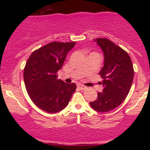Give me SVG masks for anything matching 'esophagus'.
<instances>
[{"instance_id":"1","label":"esophagus","mask_w":150,"mask_h":150,"mask_svg":"<svg viewBox=\"0 0 150 150\" xmlns=\"http://www.w3.org/2000/svg\"><path fill=\"white\" fill-rule=\"evenodd\" d=\"M77 87H78L79 89H81V90H85V89H86V86H85L83 85L80 84V83L77 85Z\"/></svg>"}]
</instances>
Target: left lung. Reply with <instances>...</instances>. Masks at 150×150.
<instances>
[{
    "label": "left lung",
    "mask_w": 150,
    "mask_h": 150,
    "mask_svg": "<svg viewBox=\"0 0 150 150\" xmlns=\"http://www.w3.org/2000/svg\"><path fill=\"white\" fill-rule=\"evenodd\" d=\"M94 41L104 54V66L99 73L103 79L104 89L98 92L97 99L90 105L96 111L106 112L125 100L132 85L134 70L129 55L120 46L107 38H96Z\"/></svg>",
    "instance_id": "1"
}]
</instances>
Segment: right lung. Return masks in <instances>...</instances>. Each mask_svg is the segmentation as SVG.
<instances>
[{"label": "right lung", "mask_w": 150, "mask_h": 150, "mask_svg": "<svg viewBox=\"0 0 150 150\" xmlns=\"http://www.w3.org/2000/svg\"><path fill=\"white\" fill-rule=\"evenodd\" d=\"M75 42H52L32 53L24 69V81L33 103L43 111L56 113L69 104L76 89L74 83L57 80L67 54Z\"/></svg>", "instance_id": "1"}]
</instances>
